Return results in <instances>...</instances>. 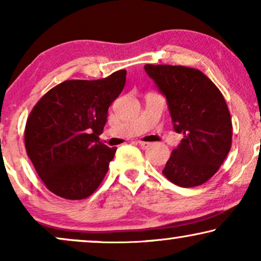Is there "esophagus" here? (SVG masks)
<instances>
[{
    "mask_svg": "<svg viewBox=\"0 0 261 261\" xmlns=\"http://www.w3.org/2000/svg\"><path fill=\"white\" fill-rule=\"evenodd\" d=\"M139 146H140L141 148H148L149 146H151V142H146V141H139Z\"/></svg>",
    "mask_w": 261,
    "mask_h": 261,
    "instance_id": "1",
    "label": "esophagus"
}]
</instances>
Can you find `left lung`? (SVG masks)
<instances>
[{"label":"left lung","instance_id":"1","mask_svg":"<svg viewBox=\"0 0 261 261\" xmlns=\"http://www.w3.org/2000/svg\"><path fill=\"white\" fill-rule=\"evenodd\" d=\"M145 70L166 96L174 130L184 135L163 174L181 188L204 184L231 147L233 126L226 99L199 70L152 64H146Z\"/></svg>","mask_w":261,"mask_h":261}]
</instances>
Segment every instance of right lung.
I'll list each match as a JSON object with an SVG mask.
<instances>
[{"label":"right lung","mask_w":261,"mask_h":261,"mask_svg":"<svg viewBox=\"0 0 261 261\" xmlns=\"http://www.w3.org/2000/svg\"><path fill=\"white\" fill-rule=\"evenodd\" d=\"M126 70L97 81H65L33 107L24 127V147L45 187L80 201L105 179L116 147L99 141L108 108L123 90Z\"/></svg>","instance_id":"1"}]
</instances>
